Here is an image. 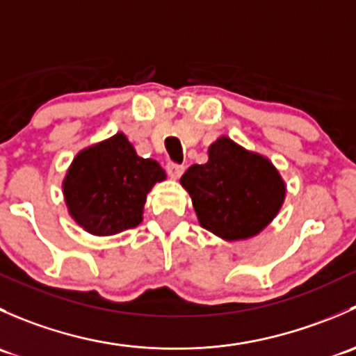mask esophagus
<instances>
[{
    "mask_svg": "<svg viewBox=\"0 0 356 356\" xmlns=\"http://www.w3.org/2000/svg\"><path fill=\"white\" fill-rule=\"evenodd\" d=\"M167 172L172 179H179L182 174H184V167H182V165H177V163H168Z\"/></svg>",
    "mask_w": 356,
    "mask_h": 356,
    "instance_id": "1",
    "label": "esophagus"
}]
</instances>
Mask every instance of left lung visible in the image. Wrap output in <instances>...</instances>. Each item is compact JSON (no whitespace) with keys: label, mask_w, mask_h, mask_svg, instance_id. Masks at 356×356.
I'll return each mask as SVG.
<instances>
[{"label":"left lung","mask_w":356,"mask_h":356,"mask_svg":"<svg viewBox=\"0 0 356 356\" xmlns=\"http://www.w3.org/2000/svg\"><path fill=\"white\" fill-rule=\"evenodd\" d=\"M201 227L224 241H245L275 218L286 182L267 156L227 136L208 146V161L191 165L181 177Z\"/></svg>","instance_id":"obj_1"}]
</instances>
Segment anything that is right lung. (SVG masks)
<instances>
[{"label": "right lung", "mask_w": 356, "mask_h": 356, "mask_svg": "<svg viewBox=\"0 0 356 356\" xmlns=\"http://www.w3.org/2000/svg\"><path fill=\"white\" fill-rule=\"evenodd\" d=\"M167 179L153 158L136 153L124 132L81 149L72 160L62 189L67 210L92 236H113L143 222L146 196Z\"/></svg>", "instance_id": "obj_1"}]
</instances>
